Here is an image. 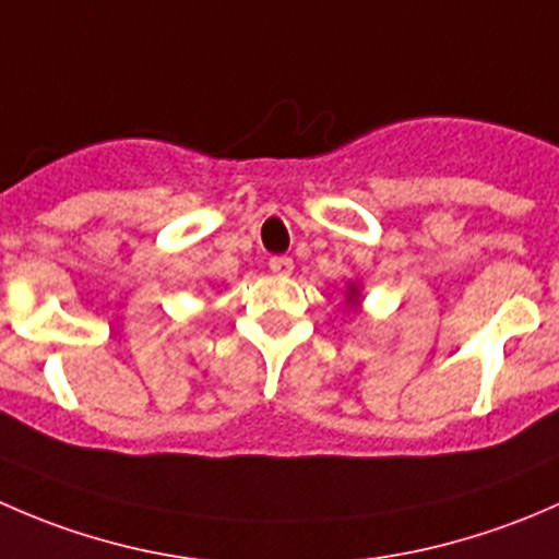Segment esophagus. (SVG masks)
<instances>
[{
  "label": "esophagus",
  "instance_id": "esophagus-1",
  "mask_svg": "<svg viewBox=\"0 0 559 559\" xmlns=\"http://www.w3.org/2000/svg\"><path fill=\"white\" fill-rule=\"evenodd\" d=\"M270 270H273L275 275H292V270H295V262H292L289 257H273V259H270Z\"/></svg>",
  "mask_w": 559,
  "mask_h": 559
}]
</instances>
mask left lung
I'll return each mask as SVG.
<instances>
[{
    "label": "left lung",
    "instance_id": "8db88e82",
    "mask_svg": "<svg viewBox=\"0 0 559 559\" xmlns=\"http://www.w3.org/2000/svg\"><path fill=\"white\" fill-rule=\"evenodd\" d=\"M346 300L352 302V306H359V286H357V284H348Z\"/></svg>",
    "mask_w": 559,
    "mask_h": 559
}]
</instances>
